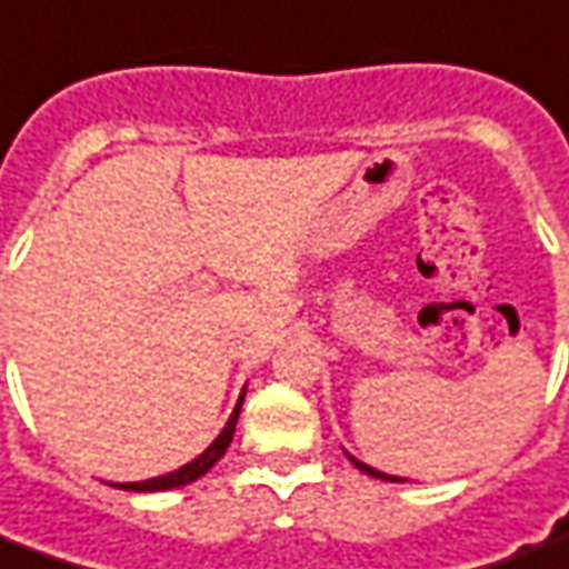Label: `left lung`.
<instances>
[{"instance_id":"8db88e82","label":"left lung","mask_w":569,"mask_h":569,"mask_svg":"<svg viewBox=\"0 0 569 569\" xmlns=\"http://www.w3.org/2000/svg\"><path fill=\"white\" fill-rule=\"evenodd\" d=\"M350 461L359 468V471H366L371 473V477H378V480H399V477H390V473H381V471H375V468H368V465H362V461H356V458L350 456Z\"/></svg>"}]
</instances>
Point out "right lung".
<instances>
[{"instance_id": "add662e5", "label": "right lung", "mask_w": 569, "mask_h": 569, "mask_svg": "<svg viewBox=\"0 0 569 569\" xmlns=\"http://www.w3.org/2000/svg\"><path fill=\"white\" fill-rule=\"evenodd\" d=\"M241 402H244V397L238 399V406H234L229 425L222 427V433H219L217 440L210 442V449H207L203 456H198L194 461H188L186 468L167 473V477H154V480H142V483H120V489H129V492H160V489H176V487H186V483H194L198 477H203V473L217 465L219 458L226 456V449H229V442H232L234 437L238 415H241Z\"/></svg>"}]
</instances>
